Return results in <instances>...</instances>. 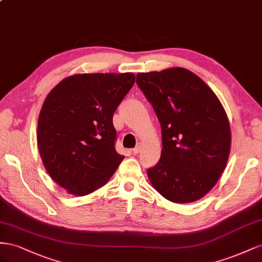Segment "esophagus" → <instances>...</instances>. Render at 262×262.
<instances>
[{
    "instance_id": "1",
    "label": "esophagus",
    "mask_w": 262,
    "mask_h": 262,
    "mask_svg": "<svg viewBox=\"0 0 262 262\" xmlns=\"http://www.w3.org/2000/svg\"><path fill=\"white\" fill-rule=\"evenodd\" d=\"M140 148H141V144H137V146L133 149V154H134V155H137V154H139V151H140Z\"/></svg>"
}]
</instances>
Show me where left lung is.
I'll use <instances>...</instances> for the list:
<instances>
[{
  "instance_id": "obj_1",
  "label": "left lung",
  "mask_w": 262,
  "mask_h": 262,
  "mask_svg": "<svg viewBox=\"0 0 262 262\" xmlns=\"http://www.w3.org/2000/svg\"><path fill=\"white\" fill-rule=\"evenodd\" d=\"M137 84L161 125V157L147 170L149 181L173 203L202 199L219 181L230 152V126L221 101L180 67L137 73Z\"/></svg>"
}]
</instances>
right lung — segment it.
<instances>
[{"mask_svg": "<svg viewBox=\"0 0 262 262\" xmlns=\"http://www.w3.org/2000/svg\"><path fill=\"white\" fill-rule=\"evenodd\" d=\"M135 74L78 73L61 80L41 106L37 145L48 174L72 195L100 189L125 156L115 150L113 115Z\"/></svg>", "mask_w": 262, "mask_h": 262, "instance_id": "1", "label": "right lung"}]
</instances>
